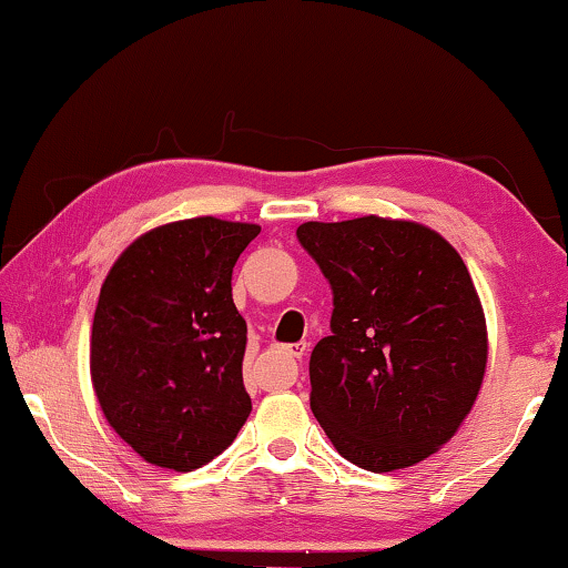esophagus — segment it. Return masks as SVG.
Listing matches in <instances>:
<instances>
[{
  "label": "esophagus",
  "instance_id": "34e87169",
  "mask_svg": "<svg viewBox=\"0 0 568 568\" xmlns=\"http://www.w3.org/2000/svg\"><path fill=\"white\" fill-rule=\"evenodd\" d=\"M305 351H308V344H305V341H303V344L283 346V354H285V356H291V358H298V362H301V358L305 356Z\"/></svg>",
  "mask_w": 568,
  "mask_h": 568
}]
</instances>
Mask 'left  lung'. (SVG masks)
Instances as JSON below:
<instances>
[{"label":"left lung","instance_id":"left-lung-1","mask_svg":"<svg viewBox=\"0 0 568 568\" xmlns=\"http://www.w3.org/2000/svg\"><path fill=\"white\" fill-rule=\"evenodd\" d=\"M333 291L311 354V409L333 447L372 473L435 455L470 414L488 364L480 295L460 252L409 220L303 222Z\"/></svg>","mask_w":568,"mask_h":568}]
</instances>
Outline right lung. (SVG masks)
Returning <instances> with one entry per match:
<instances>
[{"mask_svg": "<svg viewBox=\"0 0 568 568\" xmlns=\"http://www.w3.org/2000/svg\"><path fill=\"white\" fill-rule=\"evenodd\" d=\"M257 224L192 217L131 242L108 270L90 333V379L108 425L143 460L189 473L237 437L247 326L232 267Z\"/></svg>", "mask_w": 568, "mask_h": 568, "instance_id": "1", "label": "right lung"}]
</instances>
